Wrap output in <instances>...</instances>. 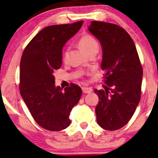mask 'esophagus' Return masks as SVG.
Wrapping results in <instances>:
<instances>
[{
	"mask_svg": "<svg viewBox=\"0 0 158 158\" xmlns=\"http://www.w3.org/2000/svg\"><path fill=\"white\" fill-rule=\"evenodd\" d=\"M82 92L83 93H85V94H87V93H90L92 92V89L90 87H82Z\"/></svg>",
	"mask_w": 158,
	"mask_h": 158,
	"instance_id": "obj_1",
	"label": "esophagus"
}]
</instances>
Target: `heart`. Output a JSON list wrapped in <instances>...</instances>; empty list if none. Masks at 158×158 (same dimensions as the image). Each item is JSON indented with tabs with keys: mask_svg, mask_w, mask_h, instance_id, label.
<instances>
[{
	"mask_svg": "<svg viewBox=\"0 0 158 158\" xmlns=\"http://www.w3.org/2000/svg\"><path fill=\"white\" fill-rule=\"evenodd\" d=\"M77 44H78L79 47L82 48L87 54L93 52H97L99 49L98 41H97V39L93 35L89 34L82 35L79 39ZM68 54V48L65 47L62 51L61 56L63 61L66 62L67 61Z\"/></svg>",
	"mask_w": 158,
	"mask_h": 158,
	"instance_id": "heart-1",
	"label": "heart"
}]
</instances>
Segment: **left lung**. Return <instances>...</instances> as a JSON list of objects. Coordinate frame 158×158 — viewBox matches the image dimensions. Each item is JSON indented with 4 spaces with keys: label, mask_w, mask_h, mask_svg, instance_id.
<instances>
[{
    "label": "left lung",
    "mask_w": 158,
    "mask_h": 158,
    "mask_svg": "<svg viewBox=\"0 0 158 158\" xmlns=\"http://www.w3.org/2000/svg\"><path fill=\"white\" fill-rule=\"evenodd\" d=\"M88 29L100 41L104 89H94L97 122L106 130L120 129L132 118L141 97L143 67L134 41L116 24L93 21Z\"/></svg>",
    "instance_id": "1"
}]
</instances>
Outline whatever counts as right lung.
<instances>
[{
	"mask_svg": "<svg viewBox=\"0 0 158 158\" xmlns=\"http://www.w3.org/2000/svg\"><path fill=\"white\" fill-rule=\"evenodd\" d=\"M83 21L44 28L24 49L20 63V93L36 123L60 131L71 124L69 114L81 96L75 84L55 86L54 72L61 68L62 48L81 28Z\"/></svg>",
	"mask_w": 158,
	"mask_h": 158,
	"instance_id": "right-lung-1",
	"label": "right lung"
}]
</instances>
